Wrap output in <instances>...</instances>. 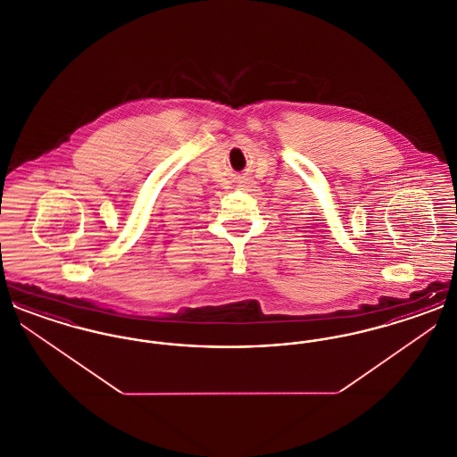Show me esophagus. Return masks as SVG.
<instances>
[{
    "label": "esophagus",
    "mask_w": 457,
    "mask_h": 457,
    "mask_svg": "<svg viewBox=\"0 0 457 457\" xmlns=\"http://www.w3.org/2000/svg\"><path fill=\"white\" fill-rule=\"evenodd\" d=\"M237 183H238L239 190H250V188L253 187V179H252L250 176H246V174H241V176H238Z\"/></svg>",
    "instance_id": "34e87169"
}]
</instances>
